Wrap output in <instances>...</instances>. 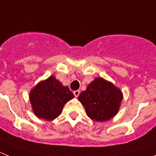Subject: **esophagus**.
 <instances>
[{
  "label": "esophagus",
  "instance_id": "obj_1",
  "mask_svg": "<svg viewBox=\"0 0 156 156\" xmlns=\"http://www.w3.org/2000/svg\"><path fill=\"white\" fill-rule=\"evenodd\" d=\"M73 94L76 97H78L80 95V90H75V91H73Z\"/></svg>",
  "mask_w": 156,
  "mask_h": 156
}]
</instances>
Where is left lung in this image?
Here are the masks:
<instances>
[{"label": "left lung", "mask_w": 156, "mask_h": 156, "mask_svg": "<svg viewBox=\"0 0 156 156\" xmlns=\"http://www.w3.org/2000/svg\"><path fill=\"white\" fill-rule=\"evenodd\" d=\"M91 119L103 122L113 118L122 100L121 90L102 77L94 79L78 97Z\"/></svg>", "instance_id": "obj_1"}]
</instances>
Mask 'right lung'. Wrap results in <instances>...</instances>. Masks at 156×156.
<instances>
[{"instance_id": "1", "label": "right lung", "mask_w": 156, "mask_h": 156, "mask_svg": "<svg viewBox=\"0 0 156 156\" xmlns=\"http://www.w3.org/2000/svg\"><path fill=\"white\" fill-rule=\"evenodd\" d=\"M74 97L67 87L50 76L41 81L30 93L33 112L39 119L51 121L61 114L64 105Z\"/></svg>"}]
</instances>
